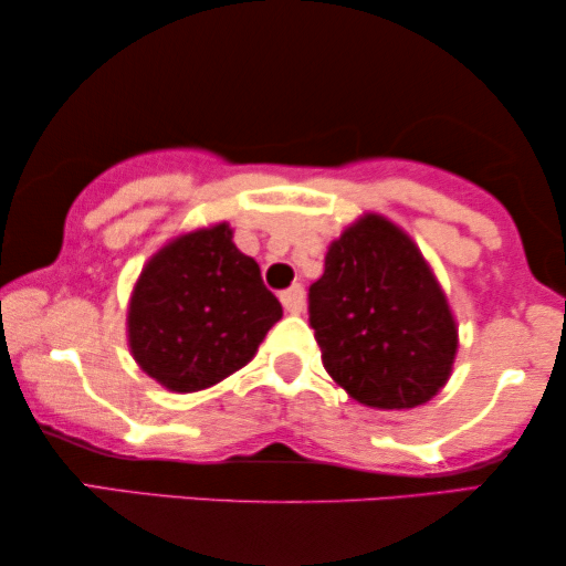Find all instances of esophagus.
I'll return each mask as SVG.
<instances>
[{
    "mask_svg": "<svg viewBox=\"0 0 566 566\" xmlns=\"http://www.w3.org/2000/svg\"><path fill=\"white\" fill-rule=\"evenodd\" d=\"M282 305L290 316H300V313L305 311V290L300 287V284H295V287L282 292Z\"/></svg>",
    "mask_w": 566,
    "mask_h": 566,
    "instance_id": "1",
    "label": "esophagus"
}]
</instances>
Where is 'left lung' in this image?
<instances>
[{
	"mask_svg": "<svg viewBox=\"0 0 566 566\" xmlns=\"http://www.w3.org/2000/svg\"><path fill=\"white\" fill-rule=\"evenodd\" d=\"M326 374L376 410L426 405L452 376L460 334L447 292L402 227L363 213L326 250L311 284Z\"/></svg>",
	"mask_w": 566,
	"mask_h": 566,
	"instance_id": "1",
	"label": "left lung"
}]
</instances>
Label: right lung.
<instances>
[{"label":"right lung","mask_w":566,"mask_h":566,"mask_svg":"<svg viewBox=\"0 0 566 566\" xmlns=\"http://www.w3.org/2000/svg\"><path fill=\"white\" fill-rule=\"evenodd\" d=\"M227 221L180 232L143 266L127 303V347L177 395L209 389L259 353L282 305Z\"/></svg>","instance_id":"1"}]
</instances>
